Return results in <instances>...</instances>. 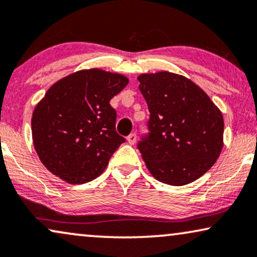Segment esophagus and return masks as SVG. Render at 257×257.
Listing matches in <instances>:
<instances>
[{
    "mask_svg": "<svg viewBox=\"0 0 257 257\" xmlns=\"http://www.w3.org/2000/svg\"><path fill=\"white\" fill-rule=\"evenodd\" d=\"M126 141H128L129 145H135V142H136V134H135V133H132V134L129 135L128 138H126Z\"/></svg>",
    "mask_w": 257,
    "mask_h": 257,
    "instance_id": "obj_1",
    "label": "esophagus"
}]
</instances>
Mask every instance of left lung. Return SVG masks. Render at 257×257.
Returning a JSON list of instances; mask_svg holds the SVG:
<instances>
[{
	"label": "left lung",
	"mask_w": 257,
	"mask_h": 257,
	"mask_svg": "<svg viewBox=\"0 0 257 257\" xmlns=\"http://www.w3.org/2000/svg\"><path fill=\"white\" fill-rule=\"evenodd\" d=\"M148 104V138L138 148L155 179L173 186L205 174L223 148V113L207 93L181 74L159 71L138 77Z\"/></svg>",
	"instance_id": "1"
}]
</instances>
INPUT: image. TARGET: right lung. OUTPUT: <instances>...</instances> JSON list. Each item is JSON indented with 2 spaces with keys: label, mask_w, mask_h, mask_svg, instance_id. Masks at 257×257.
<instances>
[{
  "label": "right lung",
  "mask_w": 257,
  "mask_h": 257,
  "mask_svg": "<svg viewBox=\"0 0 257 257\" xmlns=\"http://www.w3.org/2000/svg\"><path fill=\"white\" fill-rule=\"evenodd\" d=\"M125 76L87 69L61 78L34 108L32 138L39 159L69 184L99 177L125 141L115 131L110 99L124 89Z\"/></svg>",
  "instance_id": "obj_1"
}]
</instances>
